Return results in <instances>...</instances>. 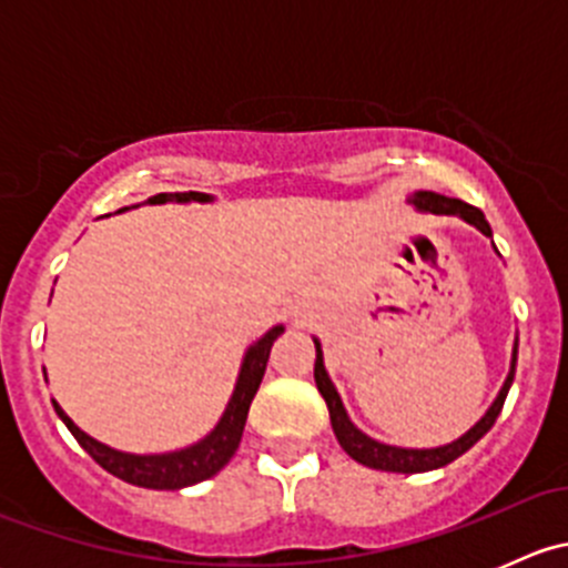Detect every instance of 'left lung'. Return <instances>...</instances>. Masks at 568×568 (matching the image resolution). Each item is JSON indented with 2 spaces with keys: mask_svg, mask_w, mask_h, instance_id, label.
Instances as JSON below:
<instances>
[{
  "mask_svg": "<svg viewBox=\"0 0 568 568\" xmlns=\"http://www.w3.org/2000/svg\"><path fill=\"white\" fill-rule=\"evenodd\" d=\"M409 203L415 205L417 211H426V214H448V216H459V220L467 222V225L478 227L484 236H491V227L486 222L484 211L475 209V205L464 203V200L456 197H445V194L437 192H415L409 194ZM495 244V242H491ZM497 250V247H495ZM316 343V368H313V376H316V387L318 393L324 395L326 400V409H329V420H332V432H335L337 443L341 448L352 456L354 462L365 464L371 469H382V473H428V469H439L445 464H450L454 459H459L462 454H467L491 426H495L497 415H500L503 404H506V395L511 390V382H514V371H517V348H519V337H514V348H511V368H508L506 382H503L500 393L497 398L491 400V406L486 409V415L475 423L469 432H464L459 439L448 445H439V448H398V445H387L379 443V439L368 437L365 432H359L357 426L352 423L348 417L346 406H343L341 395H337L335 385H332L329 374L324 368V352H321V343L318 337H313Z\"/></svg>",
  "mask_w": 568,
  "mask_h": 568,
  "instance_id": "obj_1",
  "label": "left lung"
}]
</instances>
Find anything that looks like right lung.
Instances as JSON below:
<instances>
[{"mask_svg":"<svg viewBox=\"0 0 568 568\" xmlns=\"http://www.w3.org/2000/svg\"><path fill=\"white\" fill-rule=\"evenodd\" d=\"M211 194L205 192H162L148 197V205H162V203H211ZM129 211V209H120ZM118 211V214H120ZM285 332L283 324L272 326L263 337H257L255 343L244 352L242 368H239L236 387H233L231 400H227L225 412L216 420V426L205 434L203 439H197L194 445H186L181 450H170V454H125V450H114L109 445L99 443L90 434H84L71 417L65 415L57 400L54 412L60 415V420L65 423L68 432L77 437V443L93 456L106 473H112L114 478L125 480V484L142 486V489H183V486L200 484V480L211 478V475L220 473L227 462L236 454L239 443H242L244 423H247V412L252 398H255L257 387H261L263 374H266L268 352H272V343L277 341ZM45 376V371H43Z\"/></svg>","mask_w":568,"mask_h":568,"instance_id":"1","label":"right lung"}]
</instances>
